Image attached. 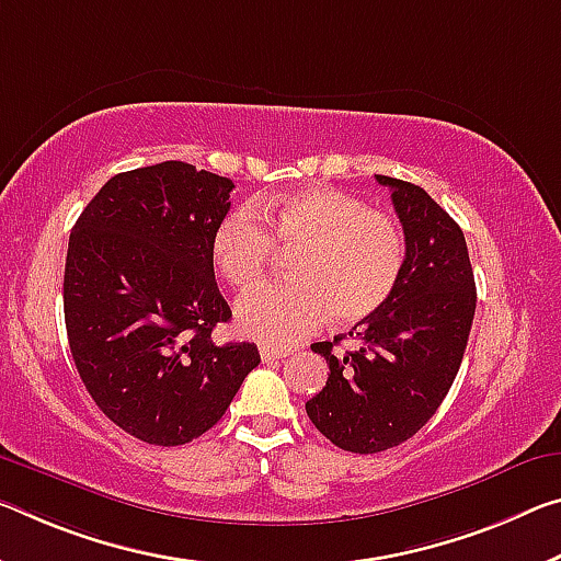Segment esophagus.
<instances>
[{"label":"esophagus","instance_id":"obj_1","mask_svg":"<svg viewBox=\"0 0 561 561\" xmlns=\"http://www.w3.org/2000/svg\"><path fill=\"white\" fill-rule=\"evenodd\" d=\"M287 350H274V346H262L260 350V357L262 362H277V359H284L287 357Z\"/></svg>","mask_w":561,"mask_h":561}]
</instances>
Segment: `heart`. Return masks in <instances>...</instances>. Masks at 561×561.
I'll list each match as a JSON object with an SVG mask.
<instances>
[{
    "label": "heart",
    "mask_w": 561,
    "mask_h": 561,
    "mask_svg": "<svg viewBox=\"0 0 561 561\" xmlns=\"http://www.w3.org/2000/svg\"><path fill=\"white\" fill-rule=\"evenodd\" d=\"M256 210L264 222L242 207L219 221L209 242L217 274L237 289L262 277L274 242L297 252L291 282L262 284L237 301V327L249 340L287 350L329 317L362 322L394 295L407 264V237L394 215L324 184L277 194Z\"/></svg>",
    "instance_id": "heart-1"
}]
</instances>
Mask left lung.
<instances>
[{
	"label": "left lung",
	"instance_id": "1",
	"mask_svg": "<svg viewBox=\"0 0 561 561\" xmlns=\"http://www.w3.org/2000/svg\"><path fill=\"white\" fill-rule=\"evenodd\" d=\"M389 186L407 237L394 295L350 336L359 350L336 357L334 342L312 350L329 364L307 414L324 437L354 455H377L414 437L455 381L472 329L477 287L465 232L422 186L375 174Z\"/></svg>",
	"mask_w": 561,
	"mask_h": 561
}]
</instances>
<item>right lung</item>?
I'll list each match as a JSON object with an SVG mask.
<instances>
[{"label":"right lung","instance_id":"right-lung-1","mask_svg":"<svg viewBox=\"0 0 561 561\" xmlns=\"http://www.w3.org/2000/svg\"><path fill=\"white\" fill-rule=\"evenodd\" d=\"M234 182L184 162L112 176L69 234L65 322L96 407L147 444L211 430L260 364L249 342H211L232 309L209 242Z\"/></svg>","mask_w":561,"mask_h":561}]
</instances>
